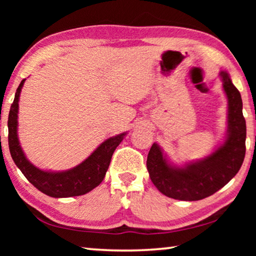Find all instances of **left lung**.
I'll use <instances>...</instances> for the list:
<instances>
[{
	"instance_id": "obj_1",
	"label": "left lung",
	"mask_w": 256,
	"mask_h": 256,
	"mask_svg": "<svg viewBox=\"0 0 256 256\" xmlns=\"http://www.w3.org/2000/svg\"><path fill=\"white\" fill-rule=\"evenodd\" d=\"M228 102L227 133L222 144L208 157L176 166L159 144H154L146 158L149 176L164 196L180 201H198L224 188L238 170L245 157L246 122L238 89L226 71L219 73Z\"/></svg>"
}]
</instances>
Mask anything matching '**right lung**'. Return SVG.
Returning <instances> with one entry per match:
<instances>
[{
	"label": "right lung",
	"instance_id": "obj_1",
	"mask_svg": "<svg viewBox=\"0 0 256 256\" xmlns=\"http://www.w3.org/2000/svg\"><path fill=\"white\" fill-rule=\"evenodd\" d=\"M26 79L20 82L14 100L8 112V149L16 167L26 178L46 196L52 198H70L84 196L102 183L110 167L112 156L122 142L126 132L112 136L78 166L63 172L42 170L29 162L21 148L18 138L19 98Z\"/></svg>",
	"mask_w": 256,
	"mask_h": 256
}]
</instances>
